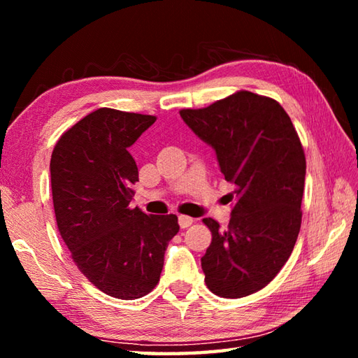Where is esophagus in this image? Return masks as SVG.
<instances>
[{
	"instance_id": "1",
	"label": "esophagus",
	"mask_w": 358,
	"mask_h": 358,
	"mask_svg": "<svg viewBox=\"0 0 358 358\" xmlns=\"http://www.w3.org/2000/svg\"><path fill=\"white\" fill-rule=\"evenodd\" d=\"M194 223V218L192 217H187V215H180L178 217V224L181 229H186V227H189Z\"/></svg>"
}]
</instances>
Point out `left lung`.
<instances>
[{
  "label": "left lung",
  "instance_id": "obj_1",
  "mask_svg": "<svg viewBox=\"0 0 358 358\" xmlns=\"http://www.w3.org/2000/svg\"><path fill=\"white\" fill-rule=\"evenodd\" d=\"M180 115L214 148L226 181L235 185L227 229L203 218L212 241L201 268L210 292L241 299L269 285L292 254L301 226L305 150L285 109L249 90Z\"/></svg>",
  "mask_w": 358,
  "mask_h": 358
}]
</instances>
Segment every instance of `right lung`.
Segmentation results:
<instances>
[{
    "instance_id": "1",
    "label": "right lung",
    "mask_w": 358,
    "mask_h": 358,
    "mask_svg": "<svg viewBox=\"0 0 358 358\" xmlns=\"http://www.w3.org/2000/svg\"><path fill=\"white\" fill-rule=\"evenodd\" d=\"M155 117L101 108L59 136L50 158L57 224L72 260L90 283L121 300L157 286L177 215L129 208L138 167L129 148Z\"/></svg>"
}]
</instances>
